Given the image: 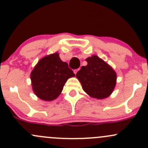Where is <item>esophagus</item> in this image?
<instances>
[{
	"mask_svg": "<svg viewBox=\"0 0 148 148\" xmlns=\"http://www.w3.org/2000/svg\"><path fill=\"white\" fill-rule=\"evenodd\" d=\"M79 69H80L79 68V69H74V74H76V73H77L78 72H79Z\"/></svg>",
	"mask_w": 148,
	"mask_h": 148,
	"instance_id": "esophagus-1",
	"label": "esophagus"
}]
</instances>
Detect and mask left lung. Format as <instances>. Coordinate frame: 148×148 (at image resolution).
<instances>
[{"label": "left lung", "instance_id": "obj_1", "mask_svg": "<svg viewBox=\"0 0 148 148\" xmlns=\"http://www.w3.org/2000/svg\"><path fill=\"white\" fill-rule=\"evenodd\" d=\"M88 64L82 66L76 78L89 96L104 99L111 94L116 84L117 75L113 68L97 56L88 58Z\"/></svg>", "mask_w": 148, "mask_h": 148}]
</instances>
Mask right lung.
<instances>
[{"mask_svg": "<svg viewBox=\"0 0 148 148\" xmlns=\"http://www.w3.org/2000/svg\"><path fill=\"white\" fill-rule=\"evenodd\" d=\"M75 74L62 62L58 53L44 57L37 62L30 74L32 86L35 94L45 101L56 99L69 78Z\"/></svg>", "mask_w": 148, "mask_h": 148, "instance_id": "add662e5", "label": "right lung"}]
</instances>
